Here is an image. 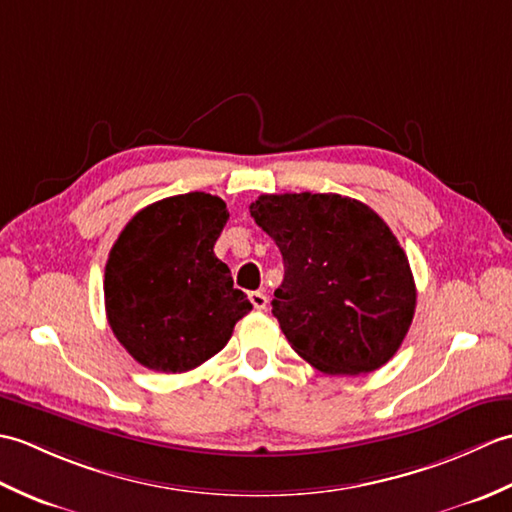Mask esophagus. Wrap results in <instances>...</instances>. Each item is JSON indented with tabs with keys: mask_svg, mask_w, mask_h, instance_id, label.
Listing matches in <instances>:
<instances>
[{
	"mask_svg": "<svg viewBox=\"0 0 512 512\" xmlns=\"http://www.w3.org/2000/svg\"><path fill=\"white\" fill-rule=\"evenodd\" d=\"M248 299H250V303H253L255 310H266V306H268V297L264 295V292H259V290L250 292Z\"/></svg>",
	"mask_w": 512,
	"mask_h": 512,
	"instance_id": "34e87169",
	"label": "esophagus"
}]
</instances>
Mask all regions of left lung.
<instances>
[{
	"mask_svg": "<svg viewBox=\"0 0 512 512\" xmlns=\"http://www.w3.org/2000/svg\"><path fill=\"white\" fill-rule=\"evenodd\" d=\"M250 215L284 257L273 314L292 350L332 376L383 367L416 310L409 259L383 217L345 195L308 191L259 195Z\"/></svg>",
	"mask_w": 512,
	"mask_h": 512,
	"instance_id": "1",
	"label": "left lung"
}]
</instances>
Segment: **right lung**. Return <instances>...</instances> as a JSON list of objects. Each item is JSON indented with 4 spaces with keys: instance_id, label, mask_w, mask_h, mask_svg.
Segmentation results:
<instances>
[{
    "instance_id": "obj_1",
    "label": "right lung",
    "mask_w": 512,
    "mask_h": 512,
    "mask_svg": "<svg viewBox=\"0 0 512 512\" xmlns=\"http://www.w3.org/2000/svg\"><path fill=\"white\" fill-rule=\"evenodd\" d=\"M226 220L224 200L193 191L145 206L118 235L105 264V312L140 365L189 372L253 310L213 253Z\"/></svg>"
}]
</instances>
